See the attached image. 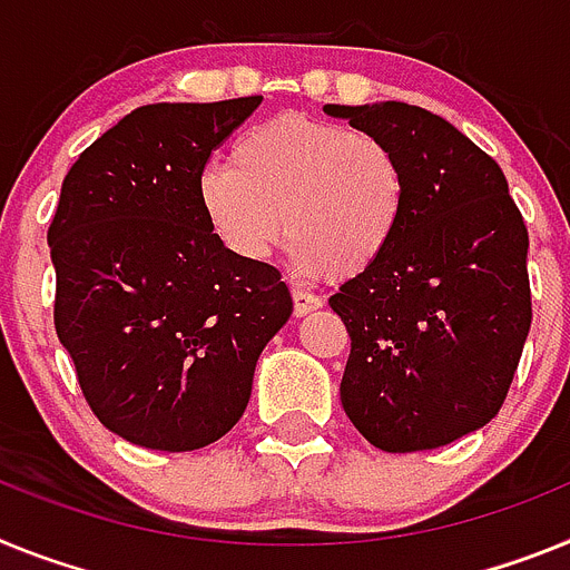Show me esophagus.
<instances>
[{
  "instance_id": "34e87169",
  "label": "esophagus",
  "mask_w": 570,
  "mask_h": 570,
  "mask_svg": "<svg viewBox=\"0 0 570 570\" xmlns=\"http://www.w3.org/2000/svg\"><path fill=\"white\" fill-rule=\"evenodd\" d=\"M292 304H295V315H309L313 309H318L324 301L318 298V295H313V292H304V289H292Z\"/></svg>"
}]
</instances>
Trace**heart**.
Segmentation results:
<instances>
[{
	"label": "heart",
	"instance_id": "b5f03b06",
	"mask_svg": "<svg viewBox=\"0 0 570 570\" xmlns=\"http://www.w3.org/2000/svg\"><path fill=\"white\" fill-rule=\"evenodd\" d=\"M197 206L237 261H266L289 237L298 272L353 278L395 240L407 175L381 137L286 111L249 128L232 166L203 168Z\"/></svg>",
	"mask_w": 570,
	"mask_h": 570
}]
</instances>
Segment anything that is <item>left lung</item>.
Returning <instances> with one entry per match:
<instances>
[{
    "instance_id": "1",
    "label": "left lung",
    "mask_w": 570,
    "mask_h": 570,
    "mask_svg": "<svg viewBox=\"0 0 570 570\" xmlns=\"http://www.w3.org/2000/svg\"><path fill=\"white\" fill-rule=\"evenodd\" d=\"M404 163L407 209L330 306L350 333L341 404L370 444L413 453L491 422L531 330L528 229L491 155L407 102L324 106Z\"/></svg>"
}]
</instances>
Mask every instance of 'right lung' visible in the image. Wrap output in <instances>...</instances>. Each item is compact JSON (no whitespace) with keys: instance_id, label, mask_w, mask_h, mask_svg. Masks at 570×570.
<instances>
[{"instance_id":"obj_1","label":"right lung","mask_w":570,"mask_h":570,"mask_svg":"<svg viewBox=\"0 0 570 570\" xmlns=\"http://www.w3.org/2000/svg\"><path fill=\"white\" fill-rule=\"evenodd\" d=\"M261 100L135 108L62 180L53 326L91 413L140 448L183 453L229 433L292 315L281 272L229 255L197 206L212 151Z\"/></svg>"}]
</instances>
